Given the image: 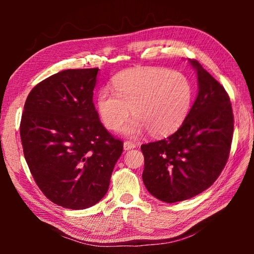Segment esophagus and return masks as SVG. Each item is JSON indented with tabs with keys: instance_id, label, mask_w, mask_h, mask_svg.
<instances>
[{
	"instance_id": "obj_1",
	"label": "esophagus",
	"mask_w": 254,
	"mask_h": 254,
	"mask_svg": "<svg viewBox=\"0 0 254 254\" xmlns=\"http://www.w3.org/2000/svg\"><path fill=\"white\" fill-rule=\"evenodd\" d=\"M136 147V145L134 144V143H132V142H124V144H123V148H124V150H130V149H133V148H135Z\"/></svg>"
}]
</instances>
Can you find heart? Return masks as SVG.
<instances>
[{"label":"heart","instance_id":"1","mask_svg":"<svg viewBox=\"0 0 254 254\" xmlns=\"http://www.w3.org/2000/svg\"><path fill=\"white\" fill-rule=\"evenodd\" d=\"M193 85L186 74L159 66L134 67L113 78V89L102 87L96 97L102 124L116 131L123 127L135 137L149 130L154 135L176 131L190 112Z\"/></svg>","mask_w":254,"mask_h":254}]
</instances>
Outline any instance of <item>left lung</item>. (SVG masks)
I'll return each instance as SVG.
<instances>
[{"mask_svg": "<svg viewBox=\"0 0 254 254\" xmlns=\"http://www.w3.org/2000/svg\"><path fill=\"white\" fill-rule=\"evenodd\" d=\"M198 93L178 130L143 144V182L166 203L191 198L216 181L227 163L234 134V113L228 94L196 60Z\"/></svg>", "mask_w": 254, "mask_h": 254, "instance_id": "1", "label": "left lung"}]
</instances>
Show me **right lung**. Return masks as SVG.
Listing matches in <instances>:
<instances>
[{"instance_id":"obj_1","label":"right lung","mask_w":254,"mask_h":254,"mask_svg":"<svg viewBox=\"0 0 254 254\" xmlns=\"http://www.w3.org/2000/svg\"><path fill=\"white\" fill-rule=\"evenodd\" d=\"M98 68L65 69L27 97L20 121L26 163L42 193L71 209L105 196L123 142L99 120L93 102Z\"/></svg>"}]
</instances>
